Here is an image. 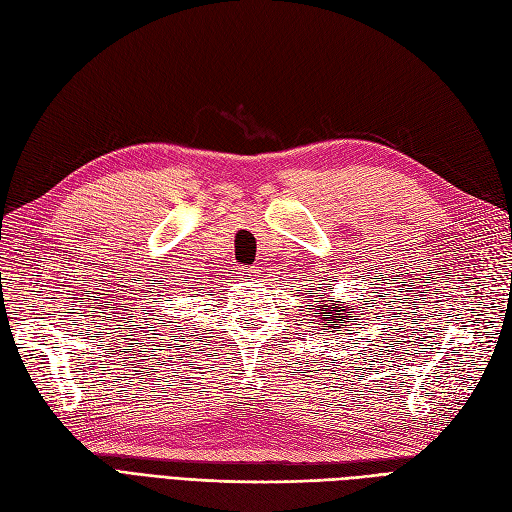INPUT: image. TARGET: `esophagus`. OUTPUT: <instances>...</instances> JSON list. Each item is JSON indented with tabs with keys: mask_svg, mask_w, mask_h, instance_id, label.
<instances>
[{
	"mask_svg": "<svg viewBox=\"0 0 512 512\" xmlns=\"http://www.w3.org/2000/svg\"><path fill=\"white\" fill-rule=\"evenodd\" d=\"M244 277H246V279H255V277H257V270H246Z\"/></svg>",
	"mask_w": 512,
	"mask_h": 512,
	"instance_id": "esophagus-1",
	"label": "esophagus"
}]
</instances>
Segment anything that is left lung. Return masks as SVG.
Wrapping results in <instances>:
<instances>
[{
    "label": "left lung",
    "mask_w": 512,
    "mask_h": 512,
    "mask_svg": "<svg viewBox=\"0 0 512 512\" xmlns=\"http://www.w3.org/2000/svg\"><path fill=\"white\" fill-rule=\"evenodd\" d=\"M326 298V296H324ZM307 307H311L313 311L318 313V322H326V326H329V329H322V331H326V333H333L331 329H342V331H348V326H350V322L348 320H352L355 318V311H352L348 305L344 307V305H339V300L335 298V300H313V303H309Z\"/></svg>",
    "instance_id": "8db88e82"
}]
</instances>
